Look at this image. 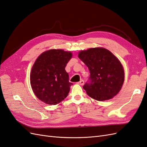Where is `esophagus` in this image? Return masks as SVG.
Segmentation results:
<instances>
[{"mask_svg": "<svg viewBox=\"0 0 147 147\" xmlns=\"http://www.w3.org/2000/svg\"><path fill=\"white\" fill-rule=\"evenodd\" d=\"M78 84H79V85L82 86V85H84V81L83 80H81V81H80L79 82H78Z\"/></svg>", "mask_w": 147, "mask_h": 147, "instance_id": "1", "label": "esophagus"}]
</instances>
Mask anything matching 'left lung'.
Wrapping results in <instances>:
<instances>
[{
    "label": "left lung",
    "mask_w": 147,
    "mask_h": 147,
    "mask_svg": "<svg viewBox=\"0 0 147 147\" xmlns=\"http://www.w3.org/2000/svg\"><path fill=\"white\" fill-rule=\"evenodd\" d=\"M79 58L88 67L89 80L83 86L87 95L98 101L112 98L120 91L124 81L121 62L104 48H92L79 52Z\"/></svg>",
    "instance_id": "left-lung-1"
}]
</instances>
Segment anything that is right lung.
<instances>
[{"instance_id": "add662e5", "label": "right lung", "mask_w": 147, "mask_h": 147, "mask_svg": "<svg viewBox=\"0 0 147 147\" xmlns=\"http://www.w3.org/2000/svg\"><path fill=\"white\" fill-rule=\"evenodd\" d=\"M72 57L70 52L52 49L44 52L33 65L30 81L36 97L48 105H57L68 96L70 87L65 67Z\"/></svg>"}]
</instances>
